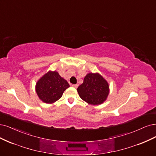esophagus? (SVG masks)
Instances as JSON below:
<instances>
[{"label": "esophagus", "instance_id": "34e87169", "mask_svg": "<svg viewBox=\"0 0 156 156\" xmlns=\"http://www.w3.org/2000/svg\"><path fill=\"white\" fill-rule=\"evenodd\" d=\"M73 87H74V88H77V87H78V86H79V84H72V85Z\"/></svg>", "mask_w": 156, "mask_h": 156}]
</instances>
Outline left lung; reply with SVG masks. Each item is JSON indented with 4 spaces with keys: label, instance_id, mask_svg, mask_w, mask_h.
I'll use <instances>...</instances> for the list:
<instances>
[{
    "label": "left lung",
    "instance_id": "left-lung-1",
    "mask_svg": "<svg viewBox=\"0 0 156 156\" xmlns=\"http://www.w3.org/2000/svg\"><path fill=\"white\" fill-rule=\"evenodd\" d=\"M77 92L83 101L97 105L103 103L109 94L106 80L99 73H90L84 79L83 83L77 88Z\"/></svg>",
    "mask_w": 156,
    "mask_h": 156
}]
</instances>
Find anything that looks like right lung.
I'll return each instance as SVG.
<instances>
[{
	"label": "right lung",
	"instance_id": "obj_1",
	"mask_svg": "<svg viewBox=\"0 0 156 156\" xmlns=\"http://www.w3.org/2000/svg\"><path fill=\"white\" fill-rule=\"evenodd\" d=\"M69 87L66 80L57 72H48L36 84V92L40 99L46 103H53L59 99Z\"/></svg>",
	"mask_w": 156,
	"mask_h": 156
}]
</instances>
